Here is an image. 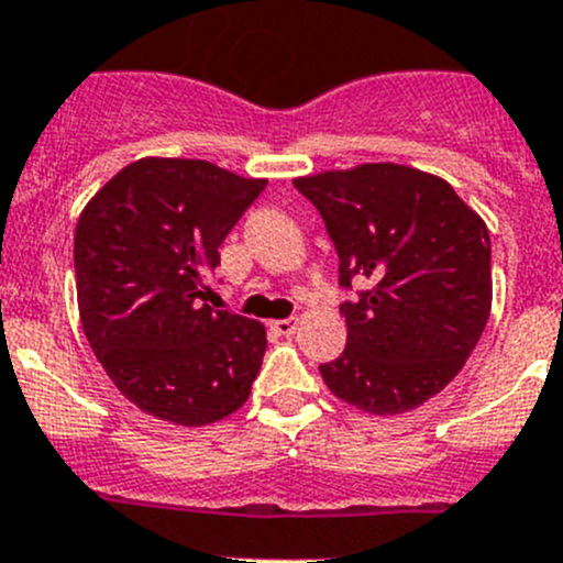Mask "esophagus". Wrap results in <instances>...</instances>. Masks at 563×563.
<instances>
[{
	"label": "esophagus",
	"instance_id": "34e87169",
	"mask_svg": "<svg viewBox=\"0 0 563 563\" xmlns=\"http://www.w3.org/2000/svg\"><path fill=\"white\" fill-rule=\"evenodd\" d=\"M269 327L272 332L280 334V338H288V334H294V329H297V318H280V321H272Z\"/></svg>",
	"mask_w": 563,
	"mask_h": 563
}]
</instances>
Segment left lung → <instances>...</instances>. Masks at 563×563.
I'll use <instances>...</instances> for the list:
<instances>
[{
	"instance_id": "1",
	"label": "left lung",
	"mask_w": 563,
	"mask_h": 563,
	"mask_svg": "<svg viewBox=\"0 0 563 563\" xmlns=\"http://www.w3.org/2000/svg\"><path fill=\"white\" fill-rule=\"evenodd\" d=\"M338 250L349 340L323 384L371 413H402L439 395L490 316V234L450 181L397 163L294 179Z\"/></svg>"
}]
</instances>
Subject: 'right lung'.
I'll return each instance as SVG.
<instances>
[{"label": "right lung", "mask_w": 563, "mask_h": 563, "mask_svg": "<svg viewBox=\"0 0 563 563\" xmlns=\"http://www.w3.org/2000/svg\"><path fill=\"white\" fill-rule=\"evenodd\" d=\"M266 179L207 161L144 157L87 203L76 225L81 327L141 411L201 428L234 413L261 371L258 321L207 305V272Z\"/></svg>", "instance_id": "add662e5"}]
</instances>
